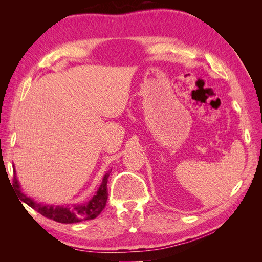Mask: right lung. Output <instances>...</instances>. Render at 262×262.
Here are the masks:
<instances>
[{"label":"right lung","instance_id":"right-lung-1","mask_svg":"<svg viewBox=\"0 0 262 262\" xmlns=\"http://www.w3.org/2000/svg\"><path fill=\"white\" fill-rule=\"evenodd\" d=\"M109 177V172H106L104 178H102L101 184L97 190L96 194H95L89 202L78 203V204H71V205H50V204H43L35 201L31 199L30 196H27L25 193L21 191V188L19 185V181L16 176V171L14 169V186L15 191L17 192L18 198L21 202H25L30 208L36 210L41 215L51 219L59 223L64 224H72L78 223V222L93 220L97 217L101 211L105 209L106 202L108 199V192H107V181ZM20 202V203H21Z\"/></svg>","mask_w":262,"mask_h":262}]
</instances>
